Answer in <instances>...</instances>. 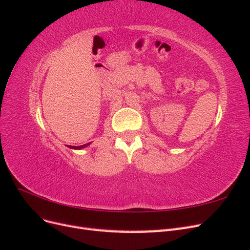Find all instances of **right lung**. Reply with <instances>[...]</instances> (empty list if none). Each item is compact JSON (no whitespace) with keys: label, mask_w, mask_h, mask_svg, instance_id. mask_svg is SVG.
<instances>
[{"label":"right lung","mask_w":250,"mask_h":250,"mask_svg":"<svg viewBox=\"0 0 250 250\" xmlns=\"http://www.w3.org/2000/svg\"><path fill=\"white\" fill-rule=\"evenodd\" d=\"M87 145H89V143L84 144V145H81V146H69V147H70V148H72V149H81V148H84V147H86Z\"/></svg>","instance_id":"obj_1"}]
</instances>
